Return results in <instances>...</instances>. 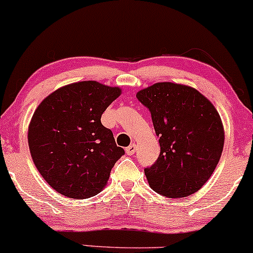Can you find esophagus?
<instances>
[{
	"mask_svg": "<svg viewBox=\"0 0 253 253\" xmlns=\"http://www.w3.org/2000/svg\"><path fill=\"white\" fill-rule=\"evenodd\" d=\"M126 154L127 155H132V154H135V152H136V144H130L129 147H127V148L126 149Z\"/></svg>",
	"mask_w": 253,
	"mask_h": 253,
	"instance_id": "esophagus-1",
	"label": "esophagus"
}]
</instances>
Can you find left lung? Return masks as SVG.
I'll list each match as a JSON object with an SVG mask.
<instances>
[{
	"instance_id": "left-lung-1",
	"label": "left lung",
	"mask_w": 253,
	"mask_h": 253,
	"mask_svg": "<svg viewBox=\"0 0 253 253\" xmlns=\"http://www.w3.org/2000/svg\"><path fill=\"white\" fill-rule=\"evenodd\" d=\"M136 98L152 115L160 143L158 160L144 169L150 188L169 198L195 194L220 160L225 130L217 110L197 89L157 82Z\"/></svg>"
}]
</instances>
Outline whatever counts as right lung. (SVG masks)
<instances>
[{
  "mask_svg": "<svg viewBox=\"0 0 253 253\" xmlns=\"http://www.w3.org/2000/svg\"><path fill=\"white\" fill-rule=\"evenodd\" d=\"M121 94L119 87L74 82L51 93L36 109L27 135L31 157L58 194L82 200L107 185L124 149L100 119Z\"/></svg>",
  "mask_w": 253,
  "mask_h": 253,
  "instance_id": "obj_1",
  "label": "right lung"
}]
</instances>
